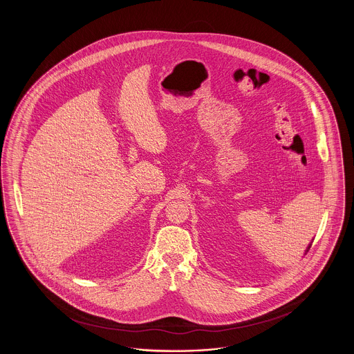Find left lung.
Instances as JSON below:
<instances>
[{
    "label": "left lung",
    "instance_id": "obj_1",
    "mask_svg": "<svg viewBox=\"0 0 354 354\" xmlns=\"http://www.w3.org/2000/svg\"><path fill=\"white\" fill-rule=\"evenodd\" d=\"M309 248H310V244H309V247H308V248H306V252H308V251H309Z\"/></svg>",
    "mask_w": 354,
    "mask_h": 354
}]
</instances>
